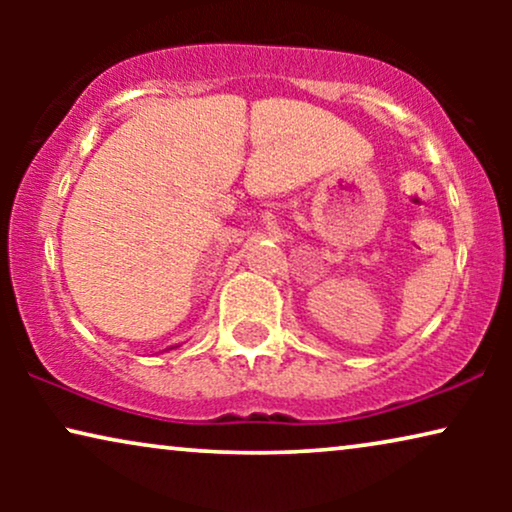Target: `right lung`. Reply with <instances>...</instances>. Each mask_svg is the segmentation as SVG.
<instances>
[{"label": "right lung", "mask_w": 512, "mask_h": 512, "mask_svg": "<svg viewBox=\"0 0 512 512\" xmlns=\"http://www.w3.org/2000/svg\"><path fill=\"white\" fill-rule=\"evenodd\" d=\"M170 349H174V347H170Z\"/></svg>", "instance_id": "add662e5"}]
</instances>
